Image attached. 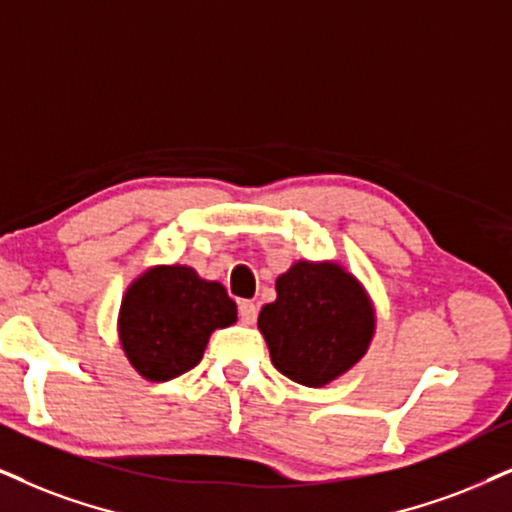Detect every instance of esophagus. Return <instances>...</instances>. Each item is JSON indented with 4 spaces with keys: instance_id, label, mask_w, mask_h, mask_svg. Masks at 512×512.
Returning a JSON list of instances; mask_svg holds the SVG:
<instances>
[{
    "instance_id": "34e87169",
    "label": "esophagus",
    "mask_w": 512,
    "mask_h": 512,
    "mask_svg": "<svg viewBox=\"0 0 512 512\" xmlns=\"http://www.w3.org/2000/svg\"><path fill=\"white\" fill-rule=\"evenodd\" d=\"M237 311H239V320H242L244 325H251V323H254L256 315H258V308H256L254 301H239Z\"/></svg>"
}]
</instances>
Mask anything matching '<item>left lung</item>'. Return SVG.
<instances>
[{
	"label": "left lung",
	"instance_id": "left-lung-1",
	"mask_svg": "<svg viewBox=\"0 0 512 512\" xmlns=\"http://www.w3.org/2000/svg\"><path fill=\"white\" fill-rule=\"evenodd\" d=\"M277 299L258 313L273 365L289 380L323 387L368 349L372 308L349 273L334 263L301 261L277 277Z\"/></svg>",
	"mask_w": 512,
	"mask_h": 512
}]
</instances>
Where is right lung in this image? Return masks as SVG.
Here are the masks:
<instances>
[{
  "instance_id": "right-lung-1",
  "label": "right lung",
  "mask_w": 512,
  "mask_h": 512,
  "mask_svg": "<svg viewBox=\"0 0 512 512\" xmlns=\"http://www.w3.org/2000/svg\"><path fill=\"white\" fill-rule=\"evenodd\" d=\"M235 320L237 306L220 282L201 280L187 266H161L125 294L123 349L147 380L166 382L192 370L211 332Z\"/></svg>"
}]
</instances>
